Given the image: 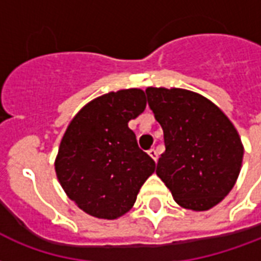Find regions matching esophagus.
Here are the masks:
<instances>
[{
	"instance_id": "obj_1",
	"label": "esophagus",
	"mask_w": 261,
	"mask_h": 261,
	"mask_svg": "<svg viewBox=\"0 0 261 261\" xmlns=\"http://www.w3.org/2000/svg\"><path fill=\"white\" fill-rule=\"evenodd\" d=\"M149 155L151 157V159L154 160V161H157V159H159V155H157V151L154 149H150L149 150Z\"/></svg>"
}]
</instances>
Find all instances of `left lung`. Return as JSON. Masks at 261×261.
<instances>
[{
  "label": "left lung",
  "instance_id": "1",
  "mask_svg": "<svg viewBox=\"0 0 261 261\" xmlns=\"http://www.w3.org/2000/svg\"><path fill=\"white\" fill-rule=\"evenodd\" d=\"M147 102L164 132L155 174L186 210L206 211L235 185L243 144L229 118L208 98L185 89L147 87Z\"/></svg>",
  "mask_w": 261,
  "mask_h": 261
}]
</instances>
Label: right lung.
Wrapping results in <instances>:
<instances>
[{
  "instance_id": "add662e5",
  "label": "right lung",
  "mask_w": 261,
  "mask_h": 261,
  "mask_svg": "<svg viewBox=\"0 0 261 261\" xmlns=\"http://www.w3.org/2000/svg\"><path fill=\"white\" fill-rule=\"evenodd\" d=\"M146 102L140 89L110 91L87 102L68 125L55 172L66 196L89 216L115 220L128 213L155 170L128 126Z\"/></svg>"
}]
</instances>
